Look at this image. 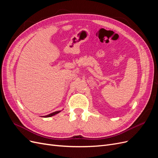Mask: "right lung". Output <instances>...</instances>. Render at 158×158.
I'll return each mask as SVG.
<instances>
[{
    "label": "right lung",
    "instance_id": "add662e5",
    "mask_svg": "<svg viewBox=\"0 0 158 158\" xmlns=\"http://www.w3.org/2000/svg\"><path fill=\"white\" fill-rule=\"evenodd\" d=\"M59 112H60V111H59L53 112V113H51V114H47V115H46V116H44V117H51V116H53V115H55V114H57V113H59Z\"/></svg>",
    "mask_w": 158,
    "mask_h": 158
}]
</instances>
